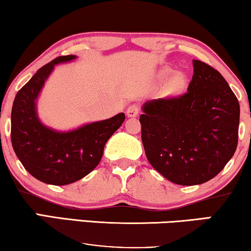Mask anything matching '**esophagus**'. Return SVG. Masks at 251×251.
<instances>
[{
  "label": "esophagus",
  "instance_id": "obj_1",
  "mask_svg": "<svg viewBox=\"0 0 251 251\" xmlns=\"http://www.w3.org/2000/svg\"><path fill=\"white\" fill-rule=\"evenodd\" d=\"M139 112H140V107H139V105H137V104H132V105H129L128 108H127L126 115H127V117L134 118V117H137V116H139Z\"/></svg>",
  "mask_w": 251,
  "mask_h": 251
}]
</instances>
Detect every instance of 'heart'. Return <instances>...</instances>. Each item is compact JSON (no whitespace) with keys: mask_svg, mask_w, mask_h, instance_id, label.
Wrapping results in <instances>:
<instances>
[{"mask_svg":"<svg viewBox=\"0 0 251 251\" xmlns=\"http://www.w3.org/2000/svg\"><path fill=\"white\" fill-rule=\"evenodd\" d=\"M171 73L169 68H162L159 73V77L161 79H164L168 74ZM186 86V77L184 74L182 73H175L169 77V79L166 83V92L171 95L179 94L181 92L185 89Z\"/></svg>","mask_w":251,"mask_h":251,"instance_id":"heart-1","label":"heart"}]
</instances>
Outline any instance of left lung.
<instances>
[{
	"label": "left lung",
	"mask_w": 251,
	"mask_h": 251,
	"mask_svg": "<svg viewBox=\"0 0 251 251\" xmlns=\"http://www.w3.org/2000/svg\"><path fill=\"white\" fill-rule=\"evenodd\" d=\"M140 116L147 158L175 184L197 185L214 178L238 146L240 104L224 77L193 60L188 92L142 105Z\"/></svg>",
	"instance_id": "1"
}]
</instances>
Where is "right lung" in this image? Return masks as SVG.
<instances>
[{
    "instance_id": "1",
    "label": "right lung",
    "mask_w": 251,
    "mask_h": 251,
    "mask_svg": "<svg viewBox=\"0 0 251 251\" xmlns=\"http://www.w3.org/2000/svg\"><path fill=\"white\" fill-rule=\"evenodd\" d=\"M76 55L58 56L37 70L21 87L11 111V142L25 169L38 181L67 185L85 177L100 162L110 136L122 126L125 114L61 132L45 126L37 115L36 101L54 66Z\"/></svg>"
}]
</instances>
